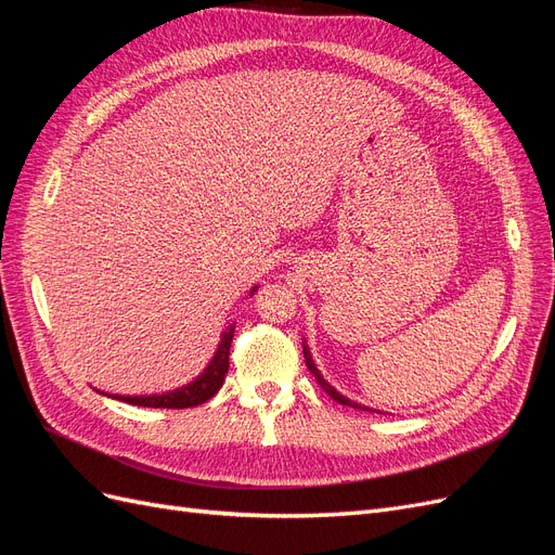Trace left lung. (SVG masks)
Returning <instances> with one entry per match:
<instances>
[{
	"label": "left lung",
	"instance_id": "8db88e82",
	"mask_svg": "<svg viewBox=\"0 0 555 555\" xmlns=\"http://www.w3.org/2000/svg\"><path fill=\"white\" fill-rule=\"evenodd\" d=\"M304 357H306V365H308V371L314 375V379H317V384L322 386V389L333 398V400H338L340 405H349V408H357V410H365V412H379V410H371V408H365V405H359V402H354V400H349V398H345L343 393H338L333 389V386L322 377V373H319V367L314 365V361H312V354H310V349H308V345L304 343ZM379 414H384V412H379Z\"/></svg>",
	"mask_w": 555,
	"mask_h": 555
}]
</instances>
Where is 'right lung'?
Segmentation results:
<instances>
[{
  "label": "right lung",
  "mask_w": 555,
  "mask_h": 555,
  "mask_svg": "<svg viewBox=\"0 0 555 555\" xmlns=\"http://www.w3.org/2000/svg\"><path fill=\"white\" fill-rule=\"evenodd\" d=\"M255 292H257V287L249 292V296ZM233 328L236 326H229L222 333V340H220V345H217L212 361L194 382L180 386V389H176V391H166V393H157V396H111V398L129 402V405L166 408V410H184V408L204 405L206 400H210L217 391H220V386L224 384V375L229 373V347L233 340Z\"/></svg>",
  "instance_id": "right-lung-1"
}]
</instances>
